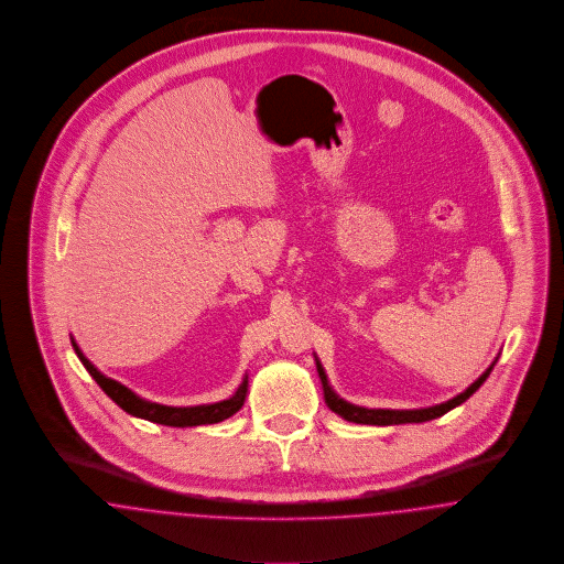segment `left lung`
Masks as SVG:
<instances>
[{
  "label": "left lung",
  "instance_id": "1",
  "mask_svg": "<svg viewBox=\"0 0 564 564\" xmlns=\"http://www.w3.org/2000/svg\"><path fill=\"white\" fill-rule=\"evenodd\" d=\"M497 362V360H495ZM495 362L475 380L474 384L469 386L465 392L456 394L454 399L440 403V405H433V408H424V410H369V408H360V405H352L344 399H339L333 388L328 386L326 380L325 369L321 365V360L316 358V369H318V376H321V382H323V390H325L326 405L335 412L337 415H341L344 420L348 422H356V424H378V426H388V424H408V422H426V420H435L440 415L447 414L449 410L458 408L460 403H465L475 390L479 386L486 382V378L490 376Z\"/></svg>",
  "mask_w": 564,
  "mask_h": 564
}]
</instances>
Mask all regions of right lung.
<instances>
[{"mask_svg": "<svg viewBox=\"0 0 564 564\" xmlns=\"http://www.w3.org/2000/svg\"><path fill=\"white\" fill-rule=\"evenodd\" d=\"M72 346L76 350V355L80 358V362L87 367L93 380L99 384V388L119 405L120 410H124L127 414L135 415V417H144L156 424H165V426H199V424H216L223 422L227 417L236 414L241 410L243 401H246V392H248V376L243 378V382L239 384L234 397L218 401V403H209V405H193V408H172V405H161V403H152L142 397H138L133 390H129L127 386L120 384L112 378H106L101 371H97V367L90 362L87 356L83 355V350L78 348V344L72 337Z\"/></svg>", "mask_w": 564, "mask_h": 564, "instance_id": "obj_1", "label": "right lung"}]
</instances>
